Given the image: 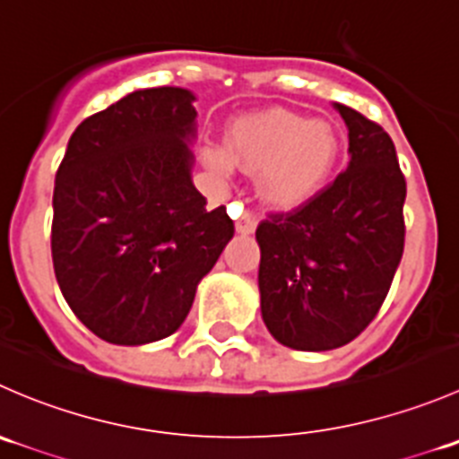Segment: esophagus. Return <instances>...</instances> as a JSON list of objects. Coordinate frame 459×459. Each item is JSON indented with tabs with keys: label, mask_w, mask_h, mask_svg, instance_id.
I'll list each match as a JSON object with an SVG mask.
<instances>
[{
	"label": "esophagus",
	"mask_w": 459,
	"mask_h": 459,
	"mask_svg": "<svg viewBox=\"0 0 459 459\" xmlns=\"http://www.w3.org/2000/svg\"><path fill=\"white\" fill-rule=\"evenodd\" d=\"M235 229L242 235L253 233V230L257 229V217L253 215V212H244V215H239V220L235 221Z\"/></svg>",
	"instance_id": "34e87169"
}]
</instances>
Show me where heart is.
<instances>
[{"instance_id":"1","label":"heart","mask_w":459,"mask_h":459,"mask_svg":"<svg viewBox=\"0 0 459 459\" xmlns=\"http://www.w3.org/2000/svg\"><path fill=\"white\" fill-rule=\"evenodd\" d=\"M340 151V133L331 122L284 108L239 117L229 131L230 157L247 169L264 170V195L281 206L316 195L331 179ZM230 157L217 151L212 164L229 169Z\"/></svg>"}]
</instances>
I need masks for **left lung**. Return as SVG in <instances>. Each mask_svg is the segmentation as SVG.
Listing matches in <instances>:
<instances>
[{"mask_svg": "<svg viewBox=\"0 0 459 459\" xmlns=\"http://www.w3.org/2000/svg\"><path fill=\"white\" fill-rule=\"evenodd\" d=\"M349 128V169L255 238L262 317L280 344L331 351L359 335L386 299L404 253L406 179L379 124L335 104Z\"/></svg>", "mask_w": 459, "mask_h": 459, "instance_id": "obj_1", "label": "left lung"}]
</instances>
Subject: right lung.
<instances>
[{
	"mask_svg": "<svg viewBox=\"0 0 459 459\" xmlns=\"http://www.w3.org/2000/svg\"><path fill=\"white\" fill-rule=\"evenodd\" d=\"M186 88H143L86 117L55 175L50 251L64 299L122 346L178 331L233 238L193 186L197 110Z\"/></svg>",
	"mask_w": 459,
	"mask_h": 459,
	"instance_id": "add662e5",
	"label": "right lung"
}]
</instances>
